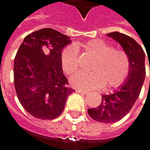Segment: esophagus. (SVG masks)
<instances>
[{"mask_svg": "<svg viewBox=\"0 0 150 150\" xmlns=\"http://www.w3.org/2000/svg\"><path fill=\"white\" fill-rule=\"evenodd\" d=\"M76 92L83 93V94H86V93H88V91H86V90H83V89H76Z\"/></svg>", "mask_w": 150, "mask_h": 150, "instance_id": "1", "label": "esophagus"}]
</instances>
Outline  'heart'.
Segmentation results:
<instances>
[{
    "mask_svg": "<svg viewBox=\"0 0 150 150\" xmlns=\"http://www.w3.org/2000/svg\"><path fill=\"white\" fill-rule=\"evenodd\" d=\"M77 49L94 56L90 65L91 71L80 72L73 76L71 83L82 89L114 88L120 86L130 72V60L127 53L113 48L103 39H92L83 45H67L60 56L61 67L67 76H72L79 69L80 56Z\"/></svg>",
    "mask_w": 150,
    "mask_h": 150,
    "instance_id": "1",
    "label": "heart"
}]
</instances>
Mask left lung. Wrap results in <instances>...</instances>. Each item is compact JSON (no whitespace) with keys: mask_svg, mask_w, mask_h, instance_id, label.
I'll return each instance as SVG.
<instances>
[{"mask_svg":"<svg viewBox=\"0 0 150 150\" xmlns=\"http://www.w3.org/2000/svg\"><path fill=\"white\" fill-rule=\"evenodd\" d=\"M107 36L119 42L127 53L130 72L128 78L117 91L103 95L101 104L88 110L90 117L100 123L117 122L130 112L140 95L146 76L145 52L142 46L134 38L123 33L114 31Z\"/></svg>","mask_w":150,"mask_h":150,"instance_id":"1","label":"left lung"}]
</instances>
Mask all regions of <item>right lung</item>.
I'll return each mask as SVG.
<instances>
[{"label":"right lung","instance_id":"1","mask_svg":"<svg viewBox=\"0 0 150 150\" xmlns=\"http://www.w3.org/2000/svg\"><path fill=\"white\" fill-rule=\"evenodd\" d=\"M69 37L51 28L27 35L14 61V83L22 106L34 118L53 120L74 92L61 67V51Z\"/></svg>","mask_w":150,"mask_h":150}]
</instances>
